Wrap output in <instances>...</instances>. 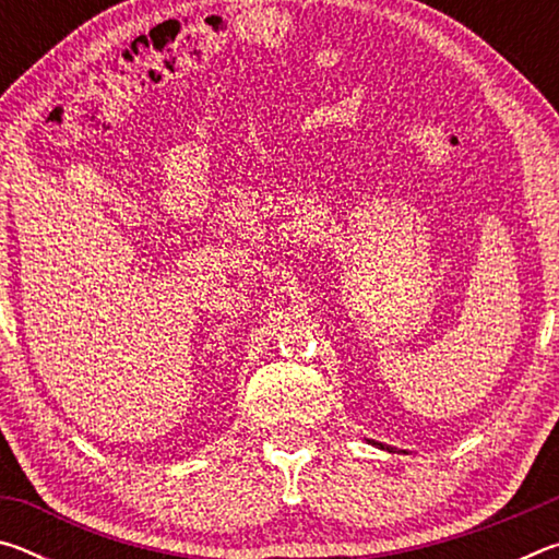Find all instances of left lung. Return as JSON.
<instances>
[{
    "instance_id": "1",
    "label": "left lung",
    "mask_w": 559,
    "mask_h": 559,
    "mask_svg": "<svg viewBox=\"0 0 559 559\" xmlns=\"http://www.w3.org/2000/svg\"><path fill=\"white\" fill-rule=\"evenodd\" d=\"M374 447H380V449H390V447H384V443H377V441H372ZM390 451H394V449H390Z\"/></svg>"
}]
</instances>
